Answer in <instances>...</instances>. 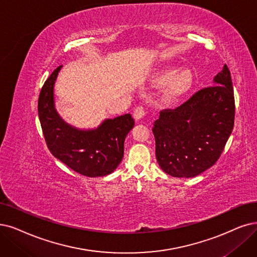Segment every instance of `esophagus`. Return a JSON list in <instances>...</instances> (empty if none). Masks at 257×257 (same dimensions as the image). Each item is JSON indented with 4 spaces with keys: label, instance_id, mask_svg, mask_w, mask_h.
<instances>
[{
    "label": "esophagus",
    "instance_id": "esophagus-1",
    "mask_svg": "<svg viewBox=\"0 0 257 257\" xmlns=\"http://www.w3.org/2000/svg\"><path fill=\"white\" fill-rule=\"evenodd\" d=\"M145 115H146V111L142 106H139L134 110V118L136 121L141 120L143 117H145Z\"/></svg>",
    "mask_w": 257,
    "mask_h": 257
}]
</instances>
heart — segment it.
<instances>
[{
	"label": "heart",
	"mask_w": 257,
	"mask_h": 257,
	"mask_svg": "<svg viewBox=\"0 0 257 257\" xmlns=\"http://www.w3.org/2000/svg\"><path fill=\"white\" fill-rule=\"evenodd\" d=\"M158 83L165 85L163 91V100L167 103H175L186 96L194 84V75L189 68L178 71L176 67L164 68L157 77Z\"/></svg>",
	"instance_id": "obj_1"
}]
</instances>
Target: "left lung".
Returning a JSON list of instances; mask_svg holds the SVG:
<instances>
[{
	"label": "left lung",
	"instance_id": "8db88e82",
	"mask_svg": "<svg viewBox=\"0 0 257 257\" xmlns=\"http://www.w3.org/2000/svg\"><path fill=\"white\" fill-rule=\"evenodd\" d=\"M235 102L227 65L203 88L175 109L160 111L152 128L156 159L163 172L191 178L207 171L222 153L234 125Z\"/></svg>",
	"mask_w": 257,
	"mask_h": 257
}]
</instances>
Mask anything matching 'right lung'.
<instances>
[{
  "label": "right lung",
  "mask_w": 257,
  "mask_h": 257,
  "mask_svg": "<svg viewBox=\"0 0 257 257\" xmlns=\"http://www.w3.org/2000/svg\"><path fill=\"white\" fill-rule=\"evenodd\" d=\"M62 65L45 81L38 102L39 119L46 145L68 168L87 177L109 175L124 154V140L134 127L131 114L105 119L95 128H78L64 121L55 104V83Z\"/></svg>",
  "instance_id": "right-lung-1"
}]
</instances>
